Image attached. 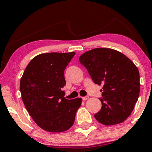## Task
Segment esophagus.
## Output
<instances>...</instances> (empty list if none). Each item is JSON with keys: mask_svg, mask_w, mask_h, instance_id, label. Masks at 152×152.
<instances>
[{"mask_svg": "<svg viewBox=\"0 0 152 152\" xmlns=\"http://www.w3.org/2000/svg\"><path fill=\"white\" fill-rule=\"evenodd\" d=\"M88 99V96H83V97H82V99H83V101H86Z\"/></svg>", "mask_w": 152, "mask_h": 152, "instance_id": "obj_1", "label": "esophagus"}]
</instances>
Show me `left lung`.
Returning <instances> with one entry per match:
<instances>
[{"mask_svg": "<svg viewBox=\"0 0 152 152\" xmlns=\"http://www.w3.org/2000/svg\"><path fill=\"white\" fill-rule=\"evenodd\" d=\"M79 61L96 84L102 85V109L94 115L106 126L117 124L132 114L140 92L137 67L128 57L117 50L94 48L80 56Z\"/></svg>", "mask_w": 152, "mask_h": 152, "instance_id": "left-lung-1", "label": "left lung"}]
</instances>
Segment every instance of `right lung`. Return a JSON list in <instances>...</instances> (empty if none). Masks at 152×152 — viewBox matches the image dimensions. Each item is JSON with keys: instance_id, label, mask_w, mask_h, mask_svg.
Listing matches in <instances>:
<instances>
[{"instance_id": "1", "label": "right lung", "mask_w": 152, "mask_h": 152, "mask_svg": "<svg viewBox=\"0 0 152 152\" xmlns=\"http://www.w3.org/2000/svg\"><path fill=\"white\" fill-rule=\"evenodd\" d=\"M75 52L47 53L34 57L20 82L22 100L38 126L49 132H62L74 124L82 99H66L64 70Z\"/></svg>"}]
</instances>
